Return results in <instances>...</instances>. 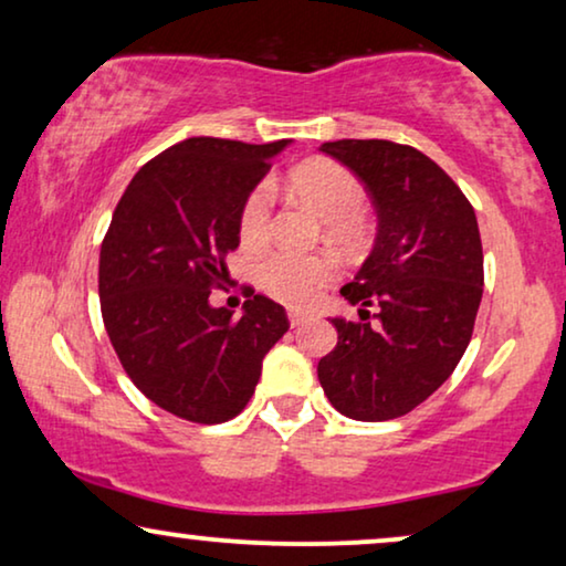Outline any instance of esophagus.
<instances>
[{
  "label": "esophagus",
  "mask_w": 566,
  "mask_h": 566,
  "mask_svg": "<svg viewBox=\"0 0 566 566\" xmlns=\"http://www.w3.org/2000/svg\"><path fill=\"white\" fill-rule=\"evenodd\" d=\"M308 319V316L304 312H289V322L291 327H298V324H304Z\"/></svg>",
  "instance_id": "34e87169"
}]
</instances>
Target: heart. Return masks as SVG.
I'll return each instance as SVG.
<instances>
[{
    "instance_id": "b5f03b06",
    "label": "heart",
    "mask_w": 566,
    "mask_h": 566,
    "mask_svg": "<svg viewBox=\"0 0 566 566\" xmlns=\"http://www.w3.org/2000/svg\"><path fill=\"white\" fill-rule=\"evenodd\" d=\"M289 188L319 216L335 227L347 231L355 216L366 206V188L350 169L337 161H308L289 177ZM273 221V196L268 185H258L244 198L239 211V242L244 250L258 252L270 239ZM258 281L262 291L289 306H308L316 296L335 281V265L324 258H296V254H270L260 262Z\"/></svg>"
}]
</instances>
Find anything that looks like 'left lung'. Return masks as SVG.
Returning <instances> with one entry per match:
<instances>
[{"label":"left lung","instance_id":"obj_1","mask_svg":"<svg viewBox=\"0 0 566 566\" xmlns=\"http://www.w3.org/2000/svg\"><path fill=\"white\" fill-rule=\"evenodd\" d=\"M319 149L366 185L378 234L339 291L360 306V319H332L337 345L316 374L337 412L394 420L422 405L467 353L484 289L476 213L459 185L412 146L343 138Z\"/></svg>","mask_w":566,"mask_h":566}]
</instances>
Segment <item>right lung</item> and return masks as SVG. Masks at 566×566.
<instances>
[{
	"mask_svg": "<svg viewBox=\"0 0 566 566\" xmlns=\"http://www.w3.org/2000/svg\"><path fill=\"white\" fill-rule=\"evenodd\" d=\"M291 142L242 144L196 136L138 169L99 250V308L136 389L169 415L219 424L260 381L262 358L289 332L268 296L242 316L211 306L239 247V211Z\"/></svg>",
	"mask_w": 566,
	"mask_h": 566,
	"instance_id": "obj_1",
	"label": "right lung"
}]
</instances>
